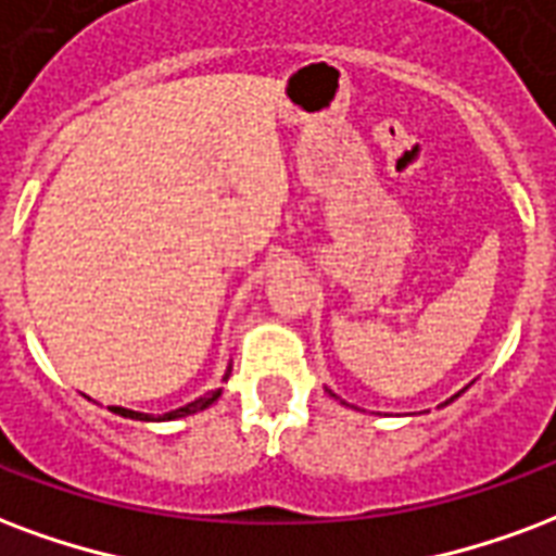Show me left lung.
Returning a JSON list of instances; mask_svg holds the SVG:
<instances>
[{"label":"left lung","mask_w":556,"mask_h":556,"mask_svg":"<svg viewBox=\"0 0 556 556\" xmlns=\"http://www.w3.org/2000/svg\"><path fill=\"white\" fill-rule=\"evenodd\" d=\"M332 394V392H330ZM454 397H459V394H454ZM454 397H451V401H454ZM451 401H445V404H451Z\"/></svg>","instance_id":"1"}]
</instances>
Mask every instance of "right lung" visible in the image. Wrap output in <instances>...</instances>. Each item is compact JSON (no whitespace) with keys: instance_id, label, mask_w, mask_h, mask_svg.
I'll return each mask as SVG.
<instances>
[{"instance_id":"add662e5","label":"right lung","mask_w":556,"mask_h":556,"mask_svg":"<svg viewBox=\"0 0 556 556\" xmlns=\"http://www.w3.org/2000/svg\"><path fill=\"white\" fill-rule=\"evenodd\" d=\"M224 380H229V371H226ZM217 397H220V389H217V392L203 394V397H197V401H191V404H185L179 406V409H174V413H164V415L135 413V409H123V406H111V413L123 415V418H135V421H174V418H185V415H194L200 413V409H205V406H212Z\"/></svg>"}]
</instances>
